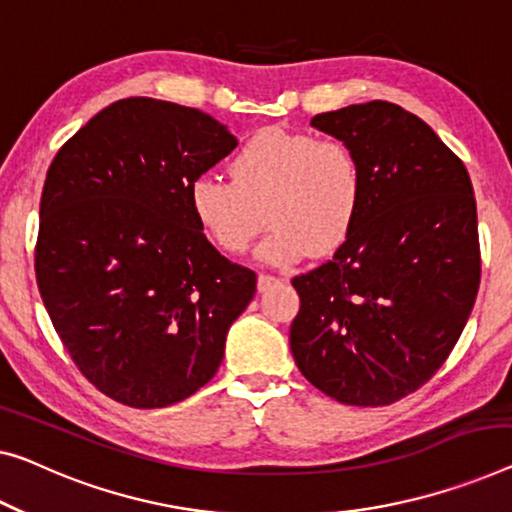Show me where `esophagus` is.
Masks as SVG:
<instances>
[{"label": "esophagus", "mask_w": 512, "mask_h": 512, "mask_svg": "<svg viewBox=\"0 0 512 512\" xmlns=\"http://www.w3.org/2000/svg\"><path fill=\"white\" fill-rule=\"evenodd\" d=\"M278 282H280V278H276V276H269V273H259L257 289H259V292H269V289L276 287Z\"/></svg>", "instance_id": "obj_1"}]
</instances>
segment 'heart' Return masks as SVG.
Instances as JSON below:
<instances>
[{"label":"heart","mask_w":512,"mask_h":512,"mask_svg":"<svg viewBox=\"0 0 512 512\" xmlns=\"http://www.w3.org/2000/svg\"><path fill=\"white\" fill-rule=\"evenodd\" d=\"M232 181L202 174L188 188L193 216L230 255L246 253L264 214L271 232L257 255L266 264H294L333 255L352 234L363 207L365 174L352 144L271 126L236 151Z\"/></svg>","instance_id":"heart-1"}]
</instances>
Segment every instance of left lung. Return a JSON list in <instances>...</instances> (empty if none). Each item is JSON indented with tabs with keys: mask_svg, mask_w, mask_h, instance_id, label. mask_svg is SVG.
I'll list each match as a JSON object with an SVG mask.
<instances>
[{
	"mask_svg": "<svg viewBox=\"0 0 512 512\" xmlns=\"http://www.w3.org/2000/svg\"><path fill=\"white\" fill-rule=\"evenodd\" d=\"M310 124L352 144L365 195L333 259L292 280L301 308L289 347L333 400L384 407L432 379L467 326L480 285L474 188L439 135L395 103Z\"/></svg>",
	"mask_w": 512,
	"mask_h": 512,
	"instance_id": "1",
	"label": "left lung"
}]
</instances>
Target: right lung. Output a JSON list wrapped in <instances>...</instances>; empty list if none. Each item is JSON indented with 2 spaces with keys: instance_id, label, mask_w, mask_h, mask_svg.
<instances>
[{
  "instance_id": "right-lung-1",
  "label": "right lung",
  "mask_w": 512,
  "mask_h": 512,
  "mask_svg": "<svg viewBox=\"0 0 512 512\" xmlns=\"http://www.w3.org/2000/svg\"><path fill=\"white\" fill-rule=\"evenodd\" d=\"M236 144L211 114L133 96L50 163L38 292L75 365L112 400L158 409L193 395L255 296V273L211 246L188 200Z\"/></svg>"
}]
</instances>
